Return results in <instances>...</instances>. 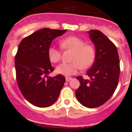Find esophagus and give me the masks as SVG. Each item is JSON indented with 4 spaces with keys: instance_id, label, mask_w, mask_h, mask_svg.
Listing matches in <instances>:
<instances>
[{
    "instance_id": "34e87169",
    "label": "esophagus",
    "mask_w": 132,
    "mask_h": 132,
    "mask_svg": "<svg viewBox=\"0 0 132 132\" xmlns=\"http://www.w3.org/2000/svg\"><path fill=\"white\" fill-rule=\"evenodd\" d=\"M72 77H66V81H67V82H69L70 80H72Z\"/></svg>"
}]
</instances>
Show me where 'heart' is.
I'll use <instances>...</instances> for the list:
<instances>
[{
    "label": "heart",
    "instance_id": "b5f03b06",
    "mask_svg": "<svg viewBox=\"0 0 132 132\" xmlns=\"http://www.w3.org/2000/svg\"><path fill=\"white\" fill-rule=\"evenodd\" d=\"M60 47L66 50L73 51L70 63H62L56 67V72L59 74L71 76L77 73L82 69H87L92 66L95 60L96 51L92 44H85V42L77 36H68L60 42ZM60 49L55 46L47 49L49 60L52 63H57L61 59Z\"/></svg>",
    "mask_w": 132,
    "mask_h": 132
}]
</instances>
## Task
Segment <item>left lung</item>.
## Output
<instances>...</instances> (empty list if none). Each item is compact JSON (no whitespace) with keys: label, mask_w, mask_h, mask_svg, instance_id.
Masks as SVG:
<instances>
[{"label":"left lung","mask_w":132,"mask_h":132,"mask_svg":"<svg viewBox=\"0 0 132 132\" xmlns=\"http://www.w3.org/2000/svg\"><path fill=\"white\" fill-rule=\"evenodd\" d=\"M96 47L95 61L87 71L90 79H76L81 85L76 91L79 102L88 108L103 105L114 94L119 83L120 61L117 49L109 38L98 30L88 32Z\"/></svg>","instance_id":"8db88e82"}]
</instances>
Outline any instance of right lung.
Masks as SVG:
<instances>
[{
  "mask_svg": "<svg viewBox=\"0 0 132 132\" xmlns=\"http://www.w3.org/2000/svg\"><path fill=\"white\" fill-rule=\"evenodd\" d=\"M66 30L40 29L23 38L15 56L16 79L26 100L39 108H46L58 99L66 79L62 75L49 77L53 72L47 56L53 40Z\"/></svg>",
  "mask_w": 132,
  "mask_h": 132,
  "instance_id": "1",
  "label": "right lung"
}]
</instances>
